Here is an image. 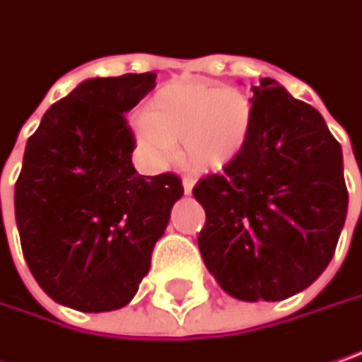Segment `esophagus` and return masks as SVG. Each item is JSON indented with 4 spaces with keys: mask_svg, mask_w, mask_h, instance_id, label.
<instances>
[{
    "mask_svg": "<svg viewBox=\"0 0 362 362\" xmlns=\"http://www.w3.org/2000/svg\"><path fill=\"white\" fill-rule=\"evenodd\" d=\"M182 186H184V192L190 194V192H192V186H194V180L188 178V176H184V178H182Z\"/></svg>",
    "mask_w": 362,
    "mask_h": 362,
    "instance_id": "obj_1",
    "label": "esophagus"
}]
</instances>
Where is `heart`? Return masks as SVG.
Here are the masks:
<instances>
[{
    "mask_svg": "<svg viewBox=\"0 0 362 362\" xmlns=\"http://www.w3.org/2000/svg\"><path fill=\"white\" fill-rule=\"evenodd\" d=\"M256 124V106L242 90L176 81L163 86L133 118V135L151 165H165L184 141V158L201 172H217L235 161Z\"/></svg>",
    "mask_w": 362,
    "mask_h": 362,
    "instance_id": "1",
    "label": "heart"
}]
</instances>
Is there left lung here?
<instances>
[{
	"label": "left lung",
	"instance_id": "1",
	"mask_svg": "<svg viewBox=\"0 0 362 362\" xmlns=\"http://www.w3.org/2000/svg\"><path fill=\"white\" fill-rule=\"evenodd\" d=\"M256 124L242 156L197 182L206 215L202 260L225 293L283 301L329 264L349 190L340 143L322 115L264 77L252 88Z\"/></svg>",
	"mask_w": 362,
	"mask_h": 362
}]
</instances>
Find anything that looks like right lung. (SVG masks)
<instances>
[{
    "label": "right lung",
    "mask_w": 362,
    "mask_h": 362,
    "mask_svg": "<svg viewBox=\"0 0 362 362\" xmlns=\"http://www.w3.org/2000/svg\"><path fill=\"white\" fill-rule=\"evenodd\" d=\"M153 88L151 71L86 79L26 143L13 190L20 244L36 283L61 305L124 308L184 194L176 174L141 176L131 161L124 112Z\"/></svg>",
    "instance_id": "right-lung-1"
}]
</instances>
